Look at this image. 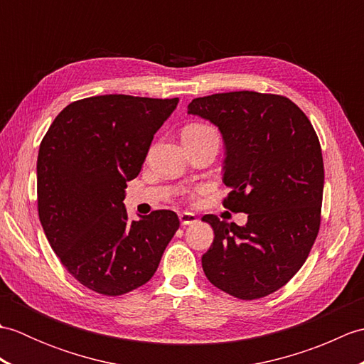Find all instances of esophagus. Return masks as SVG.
I'll use <instances>...</instances> for the list:
<instances>
[{
  "mask_svg": "<svg viewBox=\"0 0 364 364\" xmlns=\"http://www.w3.org/2000/svg\"><path fill=\"white\" fill-rule=\"evenodd\" d=\"M178 218H180L181 225H192V223H196L198 220L197 215L194 213H188V211L180 213V215H178Z\"/></svg>",
  "mask_w": 364,
  "mask_h": 364,
  "instance_id": "34e87169",
  "label": "esophagus"
}]
</instances>
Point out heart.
Here are the masks:
<instances>
[{"mask_svg":"<svg viewBox=\"0 0 364 364\" xmlns=\"http://www.w3.org/2000/svg\"><path fill=\"white\" fill-rule=\"evenodd\" d=\"M202 129H210V127H205V125H192V127H188L184 131H202Z\"/></svg>","mask_w":364,"mask_h":364,"instance_id":"1","label":"heart"}]
</instances>
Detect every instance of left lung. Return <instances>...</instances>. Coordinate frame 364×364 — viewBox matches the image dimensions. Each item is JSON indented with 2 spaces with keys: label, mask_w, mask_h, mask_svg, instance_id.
Here are the masks:
<instances>
[{
  "label": "left lung",
  "mask_w": 364,
  "mask_h": 364,
  "mask_svg": "<svg viewBox=\"0 0 364 364\" xmlns=\"http://www.w3.org/2000/svg\"><path fill=\"white\" fill-rule=\"evenodd\" d=\"M188 114L222 134L223 206L247 223L203 215L214 241L203 272L215 288L253 300L280 289L297 274L318 236L323 161L316 131L289 98L239 90L194 98Z\"/></svg>",
  "instance_id": "obj_1"
}]
</instances>
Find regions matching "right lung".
<instances>
[{"label":"right lung","instance_id":"add662e5","mask_svg":"<svg viewBox=\"0 0 364 364\" xmlns=\"http://www.w3.org/2000/svg\"><path fill=\"white\" fill-rule=\"evenodd\" d=\"M180 100L100 95L70 103L37 158L38 218L64 267L86 288L122 296L145 284L180 227L173 211L129 220L127 181Z\"/></svg>","mask_w":364,"mask_h":364}]
</instances>
